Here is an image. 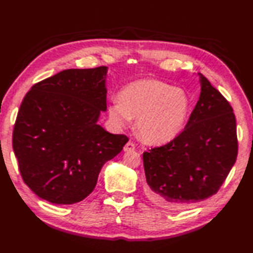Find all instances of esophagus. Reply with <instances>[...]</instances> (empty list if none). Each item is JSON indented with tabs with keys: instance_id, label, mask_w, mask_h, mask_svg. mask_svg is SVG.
Wrapping results in <instances>:
<instances>
[{
	"instance_id": "obj_1",
	"label": "esophagus",
	"mask_w": 253,
	"mask_h": 253,
	"mask_svg": "<svg viewBox=\"0 0 253 253\" xmlns=\"http://www.w3.org/2000/svg\"><path fill=\"white\" fill-rule=\"evenodd\" d=\"M134 149H135V145L134 143H132V141H127L125 148H123V150L125 151H133Z\"/></svg>"
}]
</instances>
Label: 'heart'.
I'll use <instances>...</instances> for the list:
<instances>
[{"instance_id": "heart-1", "label": "heart", "mask_w": 253, "mask_h": 253, "mask_svg": "<svg viewBox=\"0 0 253 253\" xmlns=\"http://www.w3.org/2000/svg\"><path fill=\"white\" fill-rule=\"evenodd\" d=\"M190 112V100L180 88L156 79H141L126 84L119 98L108 105L109 118L125 127L136 118V130L149 143H166L181 132Z\"/></svg>"}]
</instances>
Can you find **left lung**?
<instances>
[{"label": "left lung", "mask_w": 253, "mask_h": 253, "mask_svg": "<svg viewBox=\"0 0 253 253\" xmlns=\"http://www.w3.org/2000/svg\"><path fill=\"white\" fill-rule=\"evenodd\" d=\"M201 94L183 131L143 153L146 194L168 209H182L218 192L236 161V119L230 103L198 74Z\"/></svg>", "instance_id": "8db88e82"}]
</instances>
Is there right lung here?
Instances as JSON below:
<instances>
[{"label": "right lung", "instance_id": "add662e5", "mask_svg": "<svg viewBox=\"0 0 253 253\" xmlns=\"http://www.w3.org/2000/svg\"><path fill=\"white\" fill-rule=\"evenodd\" d=\"M107 67L72 69L35 84L14 126L13 149L24 183L52 204L83 201L102 166L128 138L97 125L106 112Z\"/></svg>", "mask_w": 253, "mask_h": 253}]
</instances>
